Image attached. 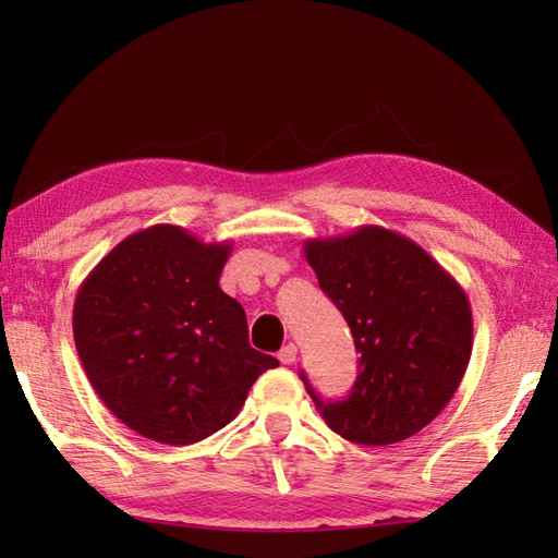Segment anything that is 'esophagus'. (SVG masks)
<instances>
[{
    "mask_svg": "<svg viewBox=\"0 0 558 558\" xmlns=\"http://www.w3.org/2000/svg\"><path fill=\"white\" fill-rule=\"evenodd\" d=\"M278 360L282 364H292L294 360H298V345H294V342H288V345L278 352Z\"/></svg>",
    "mask_w": 558,
    "mask_h": 558,
    "instance_id": "esophagus-1",
    "label": "esophagus"
}]
</instances>
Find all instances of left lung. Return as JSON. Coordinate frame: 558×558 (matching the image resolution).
<instances>
[{"mask_svg":"<svg viewBox=\"0 0 558 558\" xmlns=\"http://www.w3.org/2000/svg\"><path fill=\"white\" fill-rule=\"evenodd\" d=\"M304 256L360 352L357 381L345 400L324 402L302 374L326 424L364 446L398 444L422 432L468 369L472 312L465 290L420 244L378 225L306 240Z\"/></svg>","mask_w":558,"mask_h":558,"instance_id":"obj_1","label":"left lung"}]
</instances>
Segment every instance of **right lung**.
<instances>
[{"label":"right lung","mask_w":558,"mask_h":558,"mask_svg":"<svg viewBox=\"0 0 558 558\" xmlns=\"http://www.w3.org/2000/svg\"><path fill=\"white\" fill-rule=\"evenodd\" d=\"M232 244L177 225L129 234L81 282L74 342L90 386L129 429L168 446L216 434L278 360L248 345L218 286Z\"/></svg>","instance_id":"obj_1"}]
</instances>
